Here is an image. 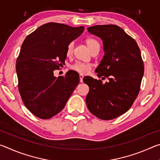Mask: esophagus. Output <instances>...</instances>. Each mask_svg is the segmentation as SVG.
<instances>
[{
  "instance_id": "esophagus-1",
  "label": "esophagus",
  "mask_w": 160,
  "mask_h": 160,
  "mask_svg": "<svg viewBox=\"0 0 160 160\" xmlns=\"http://www.w3.org/2000/svg\"><path fill=\"white\" fill-rule=\"evenodd\" d=\"M79 77H80V82H82V80H83V78H84L83 75H82V74H80Z\"/></svg>"
}]
</instances>
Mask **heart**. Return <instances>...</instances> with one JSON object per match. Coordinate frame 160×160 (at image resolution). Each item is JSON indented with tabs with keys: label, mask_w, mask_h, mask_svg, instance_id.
<instances>
[{
	"label": "heart",
	"mask_w": 160,
	"mask_h": 160,
	"mask_svg": "<svg viewBox=\"0 0 160 160\" xmlns=\"http://www.w3.org/2000/svg\"><path fill=\"white\" fill-rule=\"evenodd\" d=\"M85 42L90 51L94 47H96V46H99L98 42H97L96 39H93V38H88V39H86ZM72 48H73V43L70 42L68 44V46L67 50H66V54L68 56H70V54L72 53ZM91 66H92L91 64L90 63L78 61L76 63H75L73 65H72L71 67H70V68H71L72 70H74V71L80 72V73L85 74V73H88V72L90 71L91 69Z\"/></svg>",
	"instance_id": "heart-1"
}]
</instances>
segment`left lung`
<instances>
[{
	"label": "left lung",
	"mask_w": 160,
	"mask_h": 160,
	"mask_svg": "<svg viewBox=\"0 0 160 160\" xmlns=\"http://www.w3.org/2000/svg\"><path fill=\"white\" fill-rule=\"evenodd\" d=\"M88 29L103 41L105 53L95 72L108 80L83 78L90 88L86 104L97 118L112 120L128 111L138 95L144 73L141 53L135 39L120 27L103 25Z\"/></svg>",
	"instance_id": "obj_1"
}]
</instances>
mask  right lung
<instances>
[{
	"label": "right lung",
	"instance_id": "1",
	"mask_svg": "<svg viewBox=\"0 0 160 160\" xmlns=\"http://www.w3.org/2000/svg\"><path fill=\"white\" fill-rule=\"evenodd\" d=\"M84 29L48 22L25 38L16 62L18 90L27 109L37 117L48 119L58 113L79 84L76 71L58 78L53 71L64 65L68 46Z\"/></svg>",
	"mask_w": 160,
	"mask_h": 160
}]
</instances>
